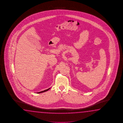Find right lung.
<instances>
[{"mask_svg": "<svg viewBox=\"0 0 123 123\" xmlns=\"http://www.w3.org/2000/svg\"><path fill=\"white\" fill-rule=\"evenodd\" d=\"M50 89V88H49L47 90H43V91H41V92H37L38 93H42V92H46V91H48V90H49Z\"/></svg>", "mask_w": 123, "mask_h": 123, "instance_id": "add662e5", "label": "right lung"}]
</instances>
